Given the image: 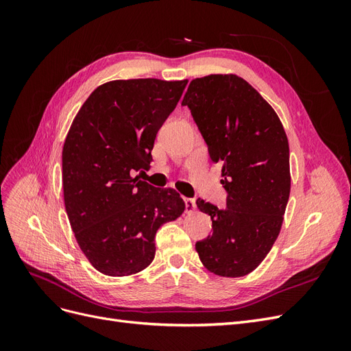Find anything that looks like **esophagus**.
Masks as SVG:
<instances>
[{
	"label": "esophagus",
	"mask_w": 351,
	"mask_h": 351,
	"mask_svg": "<svg viewBox=\"0 0 351 351\" xmlns=\"http://www.w3.org/2000/svg\"><path fill=\"white\" fill-rule=\"evenodd\" d=\"M184 204H186V212H195V209H196L195 199L184 197Z\"/></svg>",
	"instance_id": "esophagus-1"
}]
</instances>
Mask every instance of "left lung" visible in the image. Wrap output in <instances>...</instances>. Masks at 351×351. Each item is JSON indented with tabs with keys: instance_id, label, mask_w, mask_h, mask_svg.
Masks as SVG:
<instances>
[{
	"instance_id": "8db88e82",
	"label": "left lung",
	"mask_w": 351,
	"mask_h": 351,
	"mask_svg": "<svg viewBox=\"0 0 351 351\" xmlns=\"http://www.w3.org/2000/svg\"><path fill=\"white\" fill-rule=\"evenodd\" d=\"M189 107L214 162H222L227 208L197 199L212 236L196 243L204 267L219 277H243L259 267L277 240L290 196V147L277 112L236 74L190 82Z\"/></svg>"
}]
</instances>
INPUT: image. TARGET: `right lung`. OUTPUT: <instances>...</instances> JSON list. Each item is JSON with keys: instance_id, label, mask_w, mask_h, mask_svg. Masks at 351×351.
I'll list each match as a JSON object with an SVG mask.
<instances>
[{"instance_id": "right-lung-1", "label": "right lung", "mask_w": 351, "mask_h": 351, "mask_svg": "<svg viewBox=\"0 0 351 351\" xmlns=\"http://www.w3.org/2000/svg\"><path fill=\"white\" fill-rule=\"evenodd\" d=\"M186 84L107 82L90 93L71 123L62 146L66 212L83 254L108 277L149 267L158 228L184 212L174 189L154 187L134 174L149 168L156 133Z\"/></svg>"}]
</instances>
